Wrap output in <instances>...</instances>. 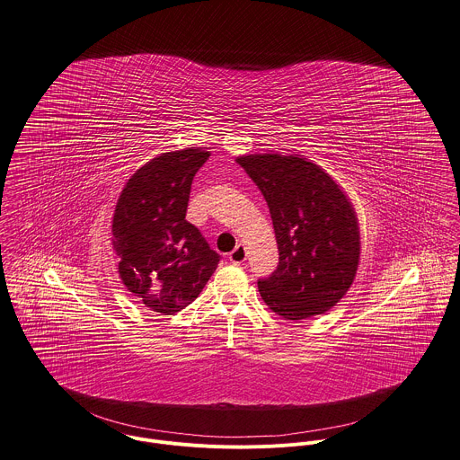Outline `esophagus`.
<instances>
[{
  "label": "esophagus",
  "mask_w": 460,
  "mask_h": 460,
  "mask_svg": "<svg viewBox=\"0 0 460 460\" xmlns=\"http://www.w3.org/2000/svg\"><path fill=\"white\" fill-rule=\"evenodd\" d=\"M245 260H247V249H245V245L238 243L234 247V251L229 254V261L234 265H242Z\"/></svg>",
  "instance_id": "esophagus-1"
}]
</instances>
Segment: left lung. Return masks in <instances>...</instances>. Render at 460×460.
I'll return each instance as SVG.
<instances>
[{"label": "left lung", "instance_id": "8db88e82", "mask_svg": "<svg viewBox=\"0 0 460 460\" xmlns=\"http://www.w3.org/2000/svg\"><path fill=\"white\" fill-rule=\"evenodd\" d=\"M236 162L261 190L276 231L279 265L258 280L261 298L284 320L327 313L345 296L359 265V224L350 199L298 155H247Z\"/></svg>", "mask_w": 460, "mask_h": 460}]
</instances>
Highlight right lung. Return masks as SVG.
<instances>
[{"label": "right lung", "instance_id": "1", "mask_svg": "<svg viewBox=\"0 0 460 460\" xmlns=\"http://www.w3.org/2000/svg\"><path fill=\"white\" fill-rule=\"evenodd\" d=\"M208 158L200 147L153 158L128 180L113 211L119 276L142 304L162 314L191 304L220 261L184 218L193 176Z\"/></svg>", "mask_w": 460, "mask_h": 460}]
</instances>
